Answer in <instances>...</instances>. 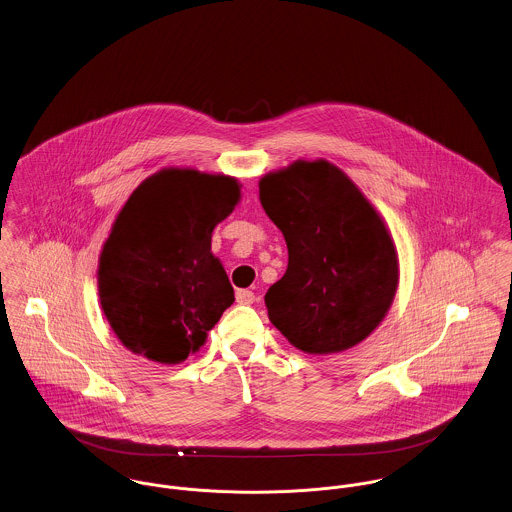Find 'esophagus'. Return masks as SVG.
<instances>
[{"mask_svg": "<svg viewBox=\"0 0 512 512\" xmlns=\"http://www.w3.org/2000/svg\"><path fill=\"white\" fill-rule=\"evenodd\" d=\"M237 304H243V306H251L255 302V294L251 290H237L236 292Z\"/></svg>", "mask_w": 512, "mask_h": 512, "instance_id": "34e87169", "label": "esophagus"}]
</instances>
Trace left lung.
<instances>
[{"label":"left lung","mask_w":512,"mask_h":512,"mask_svg":"<svg viewBox=\"0 0 512 512\" xmlns=\"http://www.w3.org/2000/svg\"><path fill=\"white\" fill-rule=\"evenodd\" d=\"M259 198L288 247L286 273L265 294L271 323L302 353L353 349L384 321L399 282L384 218L327 159L263 175Z\"/></svg>","instance_id":"left-lung-1"}]
</instances>
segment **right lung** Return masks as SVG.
I'll return each mask as SVG.
<instances>
[{
    "label": "right lung",
    "mask_w": 512,
    "mask_h": 512,
    "mask_svg": "<svg viewBox=\"0 0 512 512\" xmlns=\"http://www.w3.org/2000/svg\"><path fill=\"white\" fill-rule=\"evenodd\" d=\"M239 198L236 177L165 167L124 202L99 255L97 288L128 351L179 364L206 343L236 300L210 243Z\"/></svg>",
    "instance_id": "obj_1"
}]
</instances>
